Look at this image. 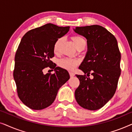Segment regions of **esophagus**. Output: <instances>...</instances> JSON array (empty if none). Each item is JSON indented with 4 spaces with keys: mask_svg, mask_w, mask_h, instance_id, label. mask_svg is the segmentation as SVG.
<instances>
[{
    "mask_svg": "<svg viewBox=\"0 0 132 132\" xmlns=\"http://www.w3.org/2000/svg\"><path fill=\"white\" fill-rule=\"evenodd\" d=\"M69 74H70V77H73V76H75V73H73V72H70Z\"/></svg>",
    "mask_w": 132,
    "mask_h": 132,
    "instance_id": "obj_1",
    "label": "esophagus"
}]
</instances>
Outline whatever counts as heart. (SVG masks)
I'll return each mask as SVG.
<instances>
[{
    "label": "heart",
    "instance_id": "1",
    "mask_svg": "<svg viewBox=\"0 0 132 132\" xmlns=\"http://www.w3.org/2000/svg\"><path fill=\"white\" fill-rule=\"evenodd\" d=\"M71 39L78 48L81 47H85L86 41L84 38L81 37L80 36H73V37H71ZM62 41V38H59L56 41L53 46V50L55 53L58 52ZM78 64V60L71 58H64L61 59L59 61V65L61 67L67 70H70V71H73V70H75Z\"/></svg>",
    "mask_w": 132,
    "mask_h": 132
}]
</instances>
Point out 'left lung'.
Instances as JSON below:
<instances>
[{
	"instance_id": "1",
	"label": "left lung",
	"mask_w": 132,
	"mask_h": 132,
	"mask_svg": "<svg viewBox=\"0 0 132 132\" xmlns=\"http://www.w3.org/2000/svg\"><path fill=\"white\" fill-rule=\"evenodd\" d=\"M74 30L86 38L88 45L85 57L79 67L85 75H76L80 85L75 98L81 107L95 111L105 105L116 91L121 75V53L114 35L103 27H76ZM90 73L93 79L87 77Z\"/></svg>"
}]
</instances>
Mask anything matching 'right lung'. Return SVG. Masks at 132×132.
<instances>
[{
    "instance_id": "right-lung-1",
    "label": "right lung",
    "mask_w": 132,
    "mask_h": 132,
    "mask_svg": "<svg viewBox=\"0 0 132 132\" xmlns=\"http://www.w3.org/2000/svg\"><path fill=\"white\" fill-rule=\"evenodd\" d=\"M69 30L70 26L48 23L26 32L21 39L15 55L13 76L18 96L30 109L41 110L51 105L59 88L70 79L66 70L56 67L50 60L54 56L56 41ZM48 66L55 73L44 75L43 70Z\"/></svg>"
}]
</instances>
